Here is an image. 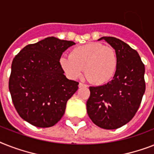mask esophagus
<instances>
[{
  "label": "esophagus",
  "instance_id": "1",
  "mask_svg": "<svg viewBox=\"0 0 154 154\" xmlns=\"http://www.w3.org/2000/svg\"><path fill=\"white\" fill-rule=\"evenodd\" d=\"M79 88H82V87H87V85H85V84L83 83H81V82H80L79 83Z\"/></svg>",
  "mask_w": 154,
  "mask_h": 154
}]
</instances>
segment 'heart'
<instances>
[{
    "label": "heart",
    "mask_w": 154,
    "mask_h": 154,
    "mask_svg": "<svg viewBox=\"0 0 154 154\" xmlns=\"http://www.w3.org/2000/svg\"><path fill=\"white\" fill-rule=\"evenodd\" d=\"M118 56L111 46L89 42L76 47L69 56H62L60 67L70 79H78L85 69L87 78L95 85H104L112 81L118 69Z\"/></svg>",
    "instance_id": "1"
}]
</instances>
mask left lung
Masks as SVG:
<instances>
[{
    "label": "left lung",
    "instance_id": "left-lung-1",
    "mask_svg": "<svg viewBox=\"0 0 154 154\" xmlns=\"http://www.w3.org/2000/svg\"><path fill=\"white\" fill-rule=\"evenodd\" d=\"M118 56L115 77L106 85L89 87L86 106L91 120L100 128L114 130L122 127L138 112L146 90L145 66L139 54L123 41L104 36Z\"/></svg>",
    "mask_w": 154,
    "mask_h": 154
}]
</instances>
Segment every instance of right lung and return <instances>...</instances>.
Instances as JSON below:
<instances>
[{
	"label": "right lung",
	"instance_id": "1",
	"mask_svg": "<svg viewBox=\"0 0 154 154\" xmlns=\"http://www.w3.org/2000/svg\"><path fill=\"white\" fill-rule=\"evenodd\" d=\"M73 41L48 37L23 47L13 58L8 88L16 112L37 127H51L62 119L66 103L78 88L59 65Z\"/></svg>",
	"mask_w": 154,
	"mask_h": 154
}]
</instances>
